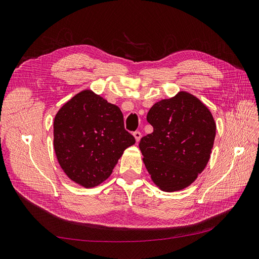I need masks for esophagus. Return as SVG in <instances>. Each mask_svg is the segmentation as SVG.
<instances>
[{"label": "esophagus", "instance_id": "obj_1", "mask_svg": "<svg viewBox=\"0 0 259 259\" xmlns=\"http://www.w3.org/2000/svg\"><path fill=\"white\" fill-rule=\"evenodd\" d=\"M133 135H134V137H135V139H136V142H137V143L139 142L140 138H142V133L138 132V131H136V132L133 133Z\"/></svg>", "mask_w": 259, "mask_h": 259}]
</instances>
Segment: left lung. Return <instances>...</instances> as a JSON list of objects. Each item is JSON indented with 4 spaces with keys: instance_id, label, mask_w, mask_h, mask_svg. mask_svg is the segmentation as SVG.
Listing matches in <instances>:
<instances>
[{
    "instance_id": "8db88e82",
    "label": "left lung",
    "mask_w": 259,
    "mask_h": 259,
    "mask_svg": "<svg viewBox=\"0 0 259 259\" xmlns=\"http://www.w3.org/2000/svg\"><path fill=\"white\" fill-rule=\"evenodd\" d=\"M147 121L153 132L140 139L139 149L152 182L166 192L185 189L209 160L216 135L213 115L200 99L179 92L154 104Z\"/></svg>"
}]
</instances>
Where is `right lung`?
<instances>
[{
	"label": "right lung",
	"mask_w": 259,
	"mask_h": 259,
	"mask_svg": "<svg viewBox=\"0 0 259 259\" xmlns=\"http://www.w3.org/2000/svg\"><path fill=\"white\" fill-rule=\"evenodd\" d=\"M134 144L120 108L91 90L77 93L55 115L54 149L59 165L85 188L105 182L125 149Z\"/></svg>",
	"instance_id": "1"
}]
</instances>
